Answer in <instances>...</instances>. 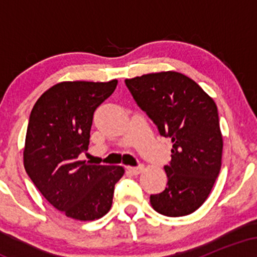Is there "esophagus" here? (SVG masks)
<instances>
[{
    "label": "esophagus",
    "mask_w": 257,
    "mask_h": 257,
    "mask_svg": "<svg viewBox=\"0 0 257 257\" xmlns=\"http://www.w3.org/2000/svg\"><path fill=\"white\" fill-rule=\"evenodd\" d=\"M144 167L143 166H138V167H129L128 170L129 173L133 174V175H139L141 172H143Z\"/></svg>",
    "instance_id": "1"
}]
</instances>
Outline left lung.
I'll return each mask as SVG.
<instances>
[{"mask_svg":"<svg viewBox=\"0 0 257 257\" xmlns=\"http://www.w3.org/2000/svg\"><path fill=\"white\" fill-rule=\"evenodd\" d=\"M135 102L173 141L172 161L164 166L166 190L151 194L156 211L170 217L196 211L220 174L222 137L214 100L193 79L179 72H158L125 79Z\"/></svg>","mask_w":257,"mask_h":257,"instance_id":"8db88e82","label":"left lung"}]
</instances>
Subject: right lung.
Returning a JSON list of instances; mask_svg holds the SVG:
<instances>
[{
	"instance_id": "1",
	"label": "right lung",
	"mask_w": 257,
	"mask_h": 257,
	"mask_svg": "<svg viewBox=\"0 0 257 257\" xmlns=\"http://www.w3.org/2000/svg\"><path fill=\"white\" fill-rule=\"evenodd\" d=\"M110 82H63L41 95L26 132L24 167L43 197L66 216L95 220L110 210L122 167L78 161L87 151L94 112L117 87Z\"/></svg>"
}]
</instances>
